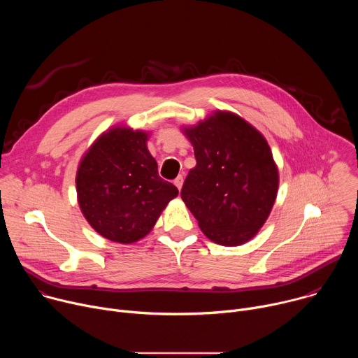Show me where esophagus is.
<instances>
[{"label": "esophagus", "mask_w": 358, "mask_h": 358, "mask_svg": "<svg viewBox=\"0 0 358 358\" xmlns=\"http://www.w3.org/2000/svg\"><path fill=\"white\" fill-rule=\"evenodd\" d=\"M182 182H184V178H182V176H178V177L174 180V184H176V187H177L178 189H181V187H182Z\"/></svg>", "instance_id": "34e87169"}]
</instances>
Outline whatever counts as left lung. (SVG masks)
I'll return each instance as SVG.
<instances>
[{
	"label": "left lung",
	"mask_w": 358,
	"mask_h": 358,
	"mask_svg": "<svg viewBox=\"0 0 358 358\" xmlns=\"http://www.w3.org/2000/svg\"><path fill=\"white\" fill-rule=\"evenodd\" d=\"M196 166L181 198L211 241L235 246L255 236L271 214L279 176L264 136L236 115L217 112L185 129Z\"/></svg>",
	"instance_id": "obj_1"
}]
</instances>
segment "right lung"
Instances as JSON below:
<instances>
[{"label": "right lung", "mask_w": 358, "mask_h": 358, "mask_svg": "<svg viewBox=\"0 0 358 358\" xmlns=\"http://www.w3.org/2000/svg\"><path fill=\"white\" fill-rule=\"evenodd\" d=\"M145 141L143 131L112 129L94 141L79 164L80 210L92 228L109 241L141 239L178 195L177 187L159 176Z\"/></svg>", "instance_id": "1"}]
</instances>
